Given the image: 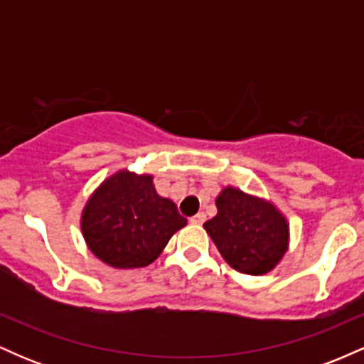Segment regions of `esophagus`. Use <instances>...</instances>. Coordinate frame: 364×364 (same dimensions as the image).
Segmentation results:
<instances>
[{"label":"esophagus","instance_id":"esophagus-1","mask_svg":"<svg viewBox=\"0 0 364 364\" xmlns=\"http://www.w3.org/2000/svg\"><path fill=\"white\" fill-rule=\"evenodd\" d=\"M205 219H207V215L203 214V212H198V214H196V215L190 217V223L191 224H196V225H202L203 223H205Z\"/></svg>","mask_w":364,"mask_h":364}]
</instances>
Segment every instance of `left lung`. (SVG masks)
Here are the masks:
<instances>
[{"label":"left lung","mask_w":364,"mask_h":364,"mask_svg":"<svg viewBox=\"0 0 364 364\" xmlns=\"http://www.w3.org/2000/svg\"><path fill=\"white\" fill-rule=\"evenodd\" d=\"M217 215L203 224L225 262L237 272H270L284 257L289 228L272 203L228 186L217 196Z\"/></svg>","instance_id":"obj_1"}]
</instances>
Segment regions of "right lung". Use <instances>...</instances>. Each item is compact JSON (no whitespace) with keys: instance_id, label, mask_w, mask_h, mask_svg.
<instances>
[{"instance_id":"right-lung-1","label":"right lung","mask_w":364,"mask_h":364,"mask_svg":"<svg viewBox=\"0 0 364 364\" xmlns=\"http://www.w3.org/2000/svg\"><path fill=\"white\" fill-rule=\"evenodd\" d=\"M185 225L178 207L157 195L152 176L128 171L106 179L82 214V232L90 252L116 269L152 263Z\"/></svg>"}]
</instances>
